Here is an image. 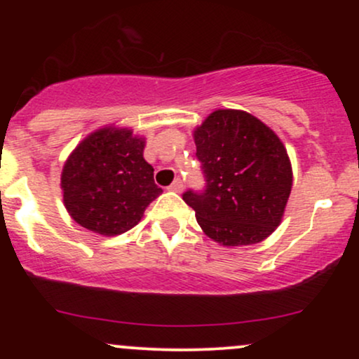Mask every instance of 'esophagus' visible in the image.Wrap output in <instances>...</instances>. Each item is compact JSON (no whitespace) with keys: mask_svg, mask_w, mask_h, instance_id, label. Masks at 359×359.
I'll return each mask as SVG.
<instances>
[{"mask_svg":"<svg viewBox=\"0 0 359 359\" xmlns=\"http://www.w3.org/2000/svg\"><path fill=\"white\" fill-rule=\"evenodd\" d=\"M168 189H170V191H174V192H182V191H184V182H182V179H180V177H177L174 182L168 185Z\"/></svg>","mask_w":359,"mask_h":359,"instance_id":"34e87169","label":"esophagus"}]
</instances>
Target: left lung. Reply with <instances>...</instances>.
Instances as JSON below:
<instances>
[{
    "mask_svg": "<svg viewBox=\"0 0 359 359\" xmlns=\"http://www.w3.org/2000/svg\"><path fill=\"white\" fill-rule=\"evenodd\" d=\"M204 189L182 199L204 233L224 246L253 245L280 224L292 189L285 147L245 111L217 109L196 130Z\"/></svg>",
    "mask_w": 359,
    "mask_h": 359,
    "instance_id": "obj_1",
    "label": "left lung"
}]
</instances>
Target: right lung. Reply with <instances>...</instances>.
I'll return each mask as SVG.
<instances>
[{
	"label": "right lung",
	"mask_w": 359,
	"mask_h": 359,
	"mask_svg": "<svg viewBox=\"0 0 359 359\" xmlns=\"http://www.w3.org/2000/svg\"><path fill=\"white\" fill-rule=\"evenodd\" d=\"M130 130L102 128L81 143L62 172L64 204L77 224L106 236L137 226L162 189Z\"/></svg>",
	"instance_id": "add662e5"
}]
</instances>
